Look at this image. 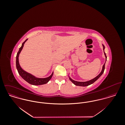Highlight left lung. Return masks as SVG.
Instances as JSON below:
<instances>
[{
  "label": "left lung",
  "instance_id": "obj_1",
  "mask_svg": "<svg viewBox=\"0 0 125 125\" xmlns=\"http://www.w3.org/2000/svg\"><path fill=\"white\" fill-rule=\"evenodd\" d=\"M103 47H104V51L105 49V47H104V46L103 45ZM104 55L105 56V58H106V61L107 60V56L106 55V53L104 52ZM105 63L103 65V69H102V71L101 72V73L98 75H97L96 77H95L94 78L89 80V81H87V82H78V81H74V80H73V79H72L70 77H69V79L76 86H82V87H86V86H88L89 85H91L92 84H93L94 82H95L97 80H98V79H99V78L103 74V73H104V69H105Z\"/></svg>",
  "mask_w": 125,
  "mask_h": 125
}]
</instances>
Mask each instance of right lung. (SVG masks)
I'll return each instance as SVG.
<instances>
[{
    "instance_id": "1",
    "label": "right lung",
    "mask_w": 125,
    "mask_h": 125,
    "mask_svg": "<svg viewBox=\"0 0 125 125\" xmlns=\"http://www.w3.org/2000/svg\"><path fill=\"white\" fill-rule=\"evenodd\" d=\"M27 39H26L25 40V41H24L22 43L21 47L20 48L19 51L17 54L16 64V68L18 70V73L24 80H25L26 82H27L28 83H29L30 84H32L33 85H41L45 84L47 83L50 80V79L52 78V77L53 75V73L51 76H50L49 77H47V78H36L35 76L31 74L30 73H28L27 72L24 71L21 67V66L20 65V64L19 62V56L23 47L24 44L27 40Z\"/></svg>"
}]
</instances>
